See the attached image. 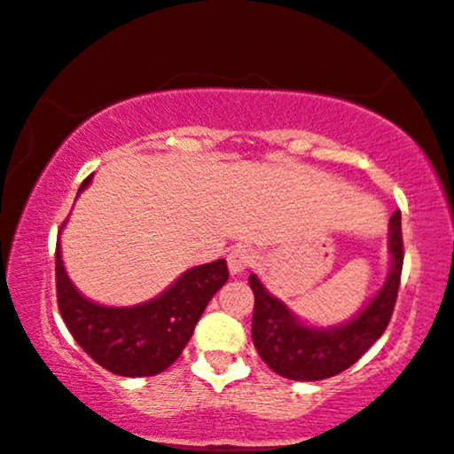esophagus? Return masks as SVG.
I'll list each match as a JSON object with an SVG mask.
<instances>
[{
    "mask_svg": "<svg viewBox=\"0 0 454 454\" xmlns=\"http://www.w3.org/2000/svg\"><path fill=\"white\" fill-rule=\"evenodd\" d=\"M254 252L250 248H246V246H235V248H231V252L227 254L229 270H231L233 275L244 273L246 269H250L252 264H254Z\"/></svg>",
    "mask_w": 454,
    "mask_h": 454,
    "instance_id": "34e87169",
    "label": "esophagus"
}]
</instances>
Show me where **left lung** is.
Segmentation results:
<instances>
[{"instance_id":"obj_1","label":"left lung","mask_w":454,"mask_h":454,"mask_svg":"<svg viewBox=\"0 0 454 454\" xmlns=\"http://www.w3.org/2000/svg\"><path fill=\"white\" fill-rule=\"evenodd\" d=\"M390 275L378 296L344 325L317 329L300 323L284 302L264 290L256 275L248 284L254 292L252 340L258 355L281 378L319 381L352 367L386 332L398 298L404 248L400 210L390 219Z\"/></svg>"}]
</instances>
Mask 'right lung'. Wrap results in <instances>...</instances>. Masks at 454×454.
<instances>
[{
	"label": "right lung",
	"mask_w": 454,
	"mask_h": 454,
	"mask_svg": "<svg viewBox=\"0 0 454 454\" xmlns=\"http://www.w3.org/2000/svg\"><path fill=\"white\" fill-rule=\"evenodd\" d=\"M91 176L81 184L79 192L90 185ZM227 278V262L219 258L187 270L150 302L127 309L99 306L70 284L60 244H56V298L62 319L74 342L93 361L122 378H148L168 369L184 352L206 304Z\"/></svg>",
	"instance_id": "obj_1"
}]
</instances>
